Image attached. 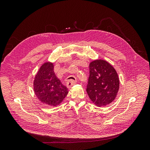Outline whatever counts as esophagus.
<instances>
[{
  "mask_svg": "<svg viewBox=\"0 0 150 150\" xmlns=\"http://www.w3.org/2000/svg\"><path fill=\"white\" fill-rule=\"evenodd\" d=\"M73 78L74 79H71V80H69L67 82V88H71L72 86H74V84H76V78H75V77H73Z\"/></svg>",
  "mask_w": 150,
  "mask_h": 150,
  "instance_id": "1",
  "label": "esophagus"
}]
</instances>
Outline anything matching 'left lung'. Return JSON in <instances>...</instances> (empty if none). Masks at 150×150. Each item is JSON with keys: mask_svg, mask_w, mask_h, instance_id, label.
<instances>
[{"mask_svg": "<svg viewBox=\"0 0 150 150\" xmlns=\"http://www.w3.org/2000/svg\"><path fill=\"white\" fill-rule=\"evenodd\" d=\"M120 89V79L116 69L103 59L89 63V77L86 91L97 106H105L115 100Z\"/></svg>", "mask_w": 150, "mask_h": 150, "instance_id": "obj_1", "label": "left lung"}]
</instances>
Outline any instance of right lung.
I'll use <instances>...</instances> for the list:
<instances>
[{
    "label": "right lung",
    "mask_w": 150,
    "mask_h": 150,
    "mask_svg": "<svg viewBox=\"0 0 150 150\" xmlns=\"http://www.w3.org/2000/svg\"><path fill=\"white\" fill-rule=\"evenodd\" d=\"M34 91L43 104L57 106L68 94V89L63 85L54 72L53 62L47 61L40 67L34 79Z\"/></svg>",
    "instance_id": "add662e5"
}]
</instances>
